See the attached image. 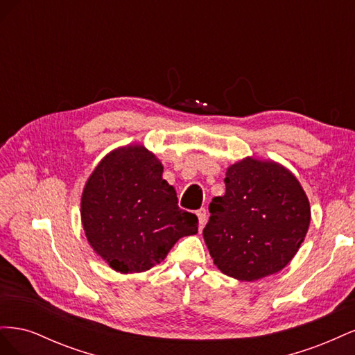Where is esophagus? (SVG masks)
<instances>
[{
    "mask_svg": "<svg viewBox=\"0 0 355 355\" xmlns=\"http://www.w3.org/2000/svg\"><path fill=\"white\" fill-rule=\"evenodd\" d=\"M197 216H198L200 225H204V223H206V220H207V210L204 209V207H201L200 210H197Z\"/></svg>",
    "mask_w": 355,
    "mask_h": 355,
    "instance_id": "1",
    "label": "esophagus"
}]
</instances>
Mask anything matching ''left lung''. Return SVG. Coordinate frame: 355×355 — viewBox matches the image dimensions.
Returning <instances> with one entry per match:
<instances>
[{"mask_svg":"<svg viewBox=\"0 0 355 355\" xmlns=\"http://www.w3.org/2000/svg\"><path fill=\"white\" fill-rule=\"evenodd\" d=\"M225 187L202 230L214 265L240 282L282 271L309 228L311 207L299 180L275 161L247 157L228 167Z\"/></svg>","mask_w":355,"mask_h":355,"instance_id":"8db88e82","label":"left lung"}]
</instances>
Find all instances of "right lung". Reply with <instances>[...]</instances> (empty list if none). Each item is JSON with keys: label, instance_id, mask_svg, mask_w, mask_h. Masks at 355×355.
Here are the masks:
<instances>
[{"label": "right lung", "instance_id": "right-lung-1", "mask_svg": "<svg viewBox=\"0 0 355 355\" xmlns=\"http://www.w3.org/2000/svg\"><path fill=\"white\" fill-rule=\"evenodd\" d=\"M81 220L93 250L121 274L151 270L180 237L198 232L197 216L179 209L163 164L142 145L114 149L93 170Z\"/></svg>", "mask_w": 355, "mask_h": 355}]
</instances>
